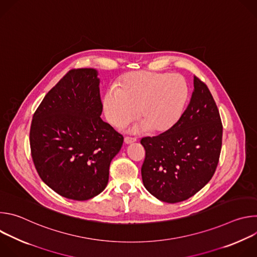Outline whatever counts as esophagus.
Masks as SVG:
<instances>
[{
    "label": "esophagus",
    "instance_id": "1",
    "mask_svg": "<svg viewBox=\"0 0 257 257\" xmlns=\"http://www.w3.org/2000/svg\"><path fill=\"white\" fill-rule=\"evenodd\" d=\"M124 141H125V143H127V144H130V143H133V142H135V141H136V138H134V137H129V136H126V137H125V139H124Z\"/></svg>",
    "mask_w": 257,
    "mask_h": 257
}]
</instances>
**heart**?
I'll list each match as a JSON object with an SVG mask.
<instances>
[{
    "label": "heart",
    "instance_id": "obj_1",
    "mask_svg": "<svg viewBox=\"0 0 257 257\" xmlns=\"http://www.w3.org/2000/svg\"><path fill=\"white\" fill-rule=\"evenodd\" d=\"M188 98V85L180 74L133 71L122 76L116 89L103 97L104 114L115 127L140 119L139 128L165 132L181 118Z\"/></svg>",
    "mask_w": 257,
    "mask_h": 257
}]
</instances>
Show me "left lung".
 <instances>
[{
	"label": "left lung",
	"mask_w": 257,
	"mask_h": 257,
	"mask_svg": "<svg viewBox=\"0 0 257 257\" xmlns=\"http://www.w3.org/2000/svg\"><path fill=\"white\" fill-rule=\"evenodd\" d=\"M193 84L190 101L179 121L158 136L140 140L145 150L143 185L168 203L184 201L203 188L221 155L223 124L216 103L195 75Z\"/></svg>",
	"instance_id": "8db88e82"
}]
</instances>
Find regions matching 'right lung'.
Segmentation results:
<instances>
[{"instance_id":"add662e5","label":"right lung","mask_w":257,"mask_h":257,"mask_svg":"<svg viewBox=\"0 0 257 257\" xmlns=\"http://www.w3.org/2000/svg\"><path fill=\"white\" fill-rule=\"evenodd\" d=\"M102 102L97 72L71 69L46 94L33 114L29 142L41 179L73 200L99 194L124 137L100 119Z\"/></svg>"}]
</instances>
